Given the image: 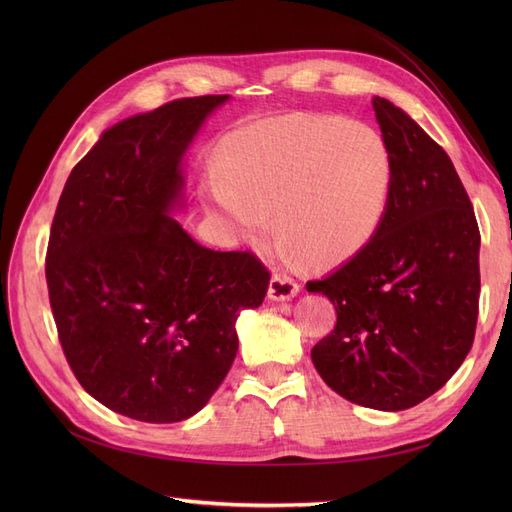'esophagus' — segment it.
Segmentation results:
<instances>
[{
	"label": "esophagus",
	"instance_id": "1",
	"mask_svg": "<svg viewBox=\"0 0 512 512\" xmlns=\"http://www.w3.org/2000/svg\"><path fill=\"white\" fill-rule=\"evenodd\" d=\"M299 290V282H294L292 277L282 273H275L269 282V297L273 301H290L292 297H297Z\"/></svg>",
	"mask_w": 512,
	"mask_h": 512
}]
</instances>
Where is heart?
Returning <instances> with one entry per match:
<instances>
[{
	"label": "heart",
	"instance_id": "heart-1",
	"mask_svg": "<svg viewBox=\"0 0 512 512\" xmlns=\"http://www.w3.org/2000/svg\"><path fill=\"white\" fill-rule=\"evenodd\" d=\"M393 160L363 121L284 115L232 136L211 192L247 239L280 232V254L301 265L361 252L389 209Z\"/></svg>",
	"mask_w": 512,
	"mask_h": 512
}]
</instances>
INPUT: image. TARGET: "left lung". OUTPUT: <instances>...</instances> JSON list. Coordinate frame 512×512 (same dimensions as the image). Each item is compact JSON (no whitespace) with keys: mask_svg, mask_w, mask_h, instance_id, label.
I'll use <instances>...</instances> for the list:
<instances>
[{"mask_svg":"<svg viewBox=\"0 0 512 512\" xmlns=\"http://www.w3.org/2000/svg\"><path fill=\"white\" fill-rule=\"evenodd\" d=\"M371 106L393 160L389 209L361 252L305 288L337 309L312 348L322 380L352 404L397 412L440 391L472 348L480 232L446 151L389 100Z\"/></svg>","mask_w":512,"mask_h":512,"instance_id":"8db88e82","label":"left lung"}]
</instances>
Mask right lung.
I'll use <instances>...</instances> for the list:
<instances>
[{
  "mask_svg": "<svg viewBox=\"0 0 512 512\" xmlns=\"http://www.w3.org/2000/svg\"><path fill=\"white\" fill-rule=\"evenodd\" d=\"M228 96L166 102L117 123L72 168L46 247L59 344L83 389L143 423H177L218 391L243 307L271 273L252 252L198 245L168 209L179 162Z\"/></svg>",
  "mask_w": 512,
  "mask_h": 512,
  "instance_id": "right-lung-1",
  "label": "right lung"
}]
</instances>
